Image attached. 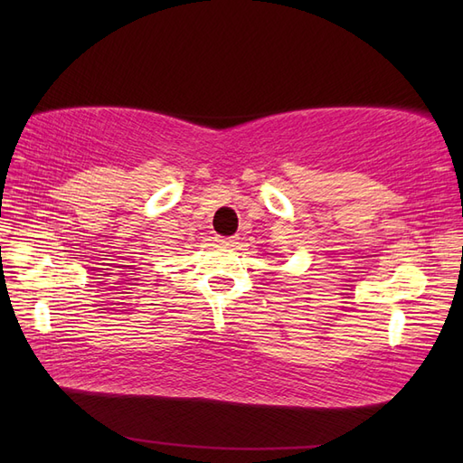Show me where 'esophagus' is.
<instances>
[{
    "label": "esophagus",
    "mask_w": 463,
    "mask_h": 463,
    "mask_svg": "<svg viewBox=\"0 0 463 463\" xmlns=\"http://www.w3.org/2000/svg\"><path fill=\"white\" fill-rule=\"evenodd\" d=\"M220 243L222 245H228V247H235L237 245V237L235 235L233 237H222Z\"/></svg>",
    "instance_id": "1"
}]
</instances>
